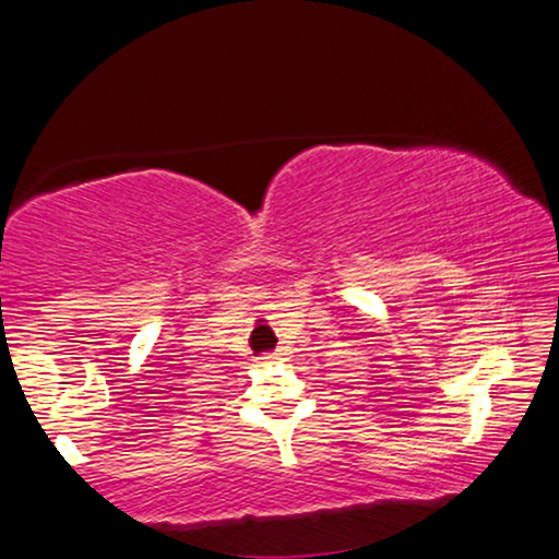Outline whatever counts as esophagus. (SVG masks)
<instances>
[{
	"mask_svg": "<svg viewBox=\"0 0 559 559\" xmlns=\"http://www.w3.org/2000/svg\"><path fill=\"white\" fill-rule=\"evenodd\" d=\"M280 359V354H264L262 357V361H277Z\"/></svg>",
	"mask_w": 559,
	"mask_h": 559,
	"instance_id": "1",
	"label": "esophagus"
}]
</instances>
